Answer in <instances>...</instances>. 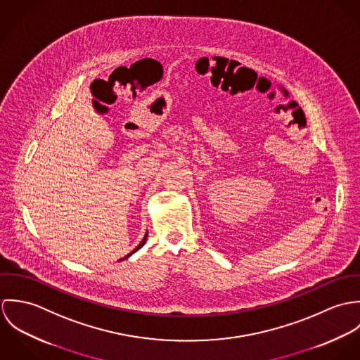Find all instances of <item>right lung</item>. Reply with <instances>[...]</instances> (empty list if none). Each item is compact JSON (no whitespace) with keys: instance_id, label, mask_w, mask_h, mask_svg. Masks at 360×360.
Here are the masks:
<instances>
[{"instance_id":"add662e5","label":"right lung","mask_w":360,"mask_h":360,"mask_svg":"<svg viewBox=\"0 0 360 360\" xmlns=\"http://www.w3.org/2000/svg\"><path fill=\"white\" fill-rule=\"evenodd\" d=\"M147 237H148V231H147V233H146V236H144V238H143V241H141V243H140V244H139V245H137V247H136V248H134V250H133V251H131V252H130V254H127V255H126V257H122V259H119V260H123V259H127V257H131V255H133V254H134V252H137V251H139V250H140V248H141V247H143V245H144V244H146V241H147Z\"/></svg>"}]
</instances>
